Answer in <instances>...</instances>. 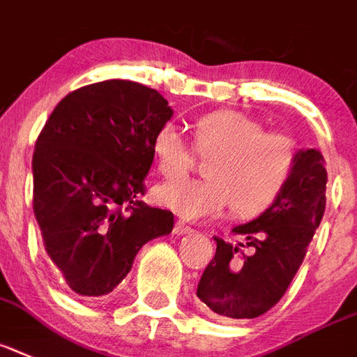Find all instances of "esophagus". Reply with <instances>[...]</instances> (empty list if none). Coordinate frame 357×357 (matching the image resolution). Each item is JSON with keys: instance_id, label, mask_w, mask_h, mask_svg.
<instances>
[{"instance_id": "34e87169", "label": "esophagus", "mask_w": 357, "mask_h": 357, "mask_svg": "<svg viewBox=\"0 0 357 357\" xmlns=\"http://www.w3.org/2000/svg\"><path fill=\"white\" fill-rule=\"evenodd\" d=\"M173 231H175L176 235H185V234H191L193 229H191L188 225H184L182 220H176V222H175V228H173Z\"/></svg>"}]
</instances>
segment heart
I'll return each mask as SVG.
<instances>
[{
  "mask_svg": "<svg viewBox=\"0 0 357 357\" xmlns=\"http://www.w3.org/2000/svg\"><path fill=\"white\" fill-rule=\"evenodd\" d=\"M195 147L215 155L206 167L210 178H173L153 191L158 204L185 220L215 219L234 206L241 215L266 210L288 184L297 160L294 138L266 132L263 123L231 109L197 120ZM153 155L167 178L185 175L193 164L190 144L172 123L155 132Z\"/></svg>",
  "mask_w": 357,
  "mask_h": 357,
  "instance_id": "obj_1",
  "label": "heart"
}]
</instances>
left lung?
<instances>
[{"mask_svg": "<svg viewBox=\"0 0 357 357\" xmlns=\"http://www.w3.org/2000/svg\"><path fill=\"white\" fill-rule=\"evenodd\" d=\"M325 191L323 155L319 149H299L290 181L272 206L231 229L244 243L213 237L217 252L197 287V297L210 316L253 319L278 305L319 228Z\"/></svg>", "mask_w": 357, "mask_h": 357, "instance_id": "obj_1", "label": "left lung"}]
</instances>
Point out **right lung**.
Wrapping results in <instances>:
<instances>
[{"label": "right lung", "mask_w": 357, "mask_h": 357, "mask_svg": "<svg viewBox=\"0 0 357 357\" xmlns=\"http://www.w3.org/2000/svg\"><path fill=\"white\" fill-rule=\"evenodd\" d=\"M172 116L158 91L105 79L67 94L41 129L32 206L47 255L78 296L113 291L147 241L172 234V211L140 200L153 137Z\"/></svg>", "instance_id": "obj_1"}]
</instances>
